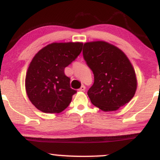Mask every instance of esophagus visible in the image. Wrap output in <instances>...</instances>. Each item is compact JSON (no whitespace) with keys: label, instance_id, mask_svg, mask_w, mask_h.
<instances>
[{"label":"esophagus","instance_id":"obj_1","mask_svg":"<svg viewBox=\"0 0 160 160\" xmlns=\"http://www.w3.org/2000/svg\"><path fill=\"white\" fill-rule=\"evenodd\" d=\"M85 89H86V88H85L84 85H82V86L80 87V89H79V90H80V91H84Z\"/></svg>","mask_w":160,"mask_h":160}]
</instances>
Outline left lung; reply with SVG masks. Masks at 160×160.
Listing matches in <instances>:
<instances>
[{"instance_id": "8db88e82", "label": "left lung", "mask_w": 160, "mask_h": 160, "mask_svg": "<svg viewBox=\"0 0 160 160\" xmlns=\"http://www.w3.org/2000/svg\"><path fill=\"white\" fill-rule=\"evenodd\" d=\"M83 56L93 71L94 82L88 94L94 106L116 111L128 103L137 88L135 72L126 55L104 41L84 43Z\"/></svg>"}]
</instances>
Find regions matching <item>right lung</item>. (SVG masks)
I'll return each instance as SVG.
<instances>
[{
  "label": "right lung",
  "mask_w": 160,
  "mask_h": 160,
  "mask_svg": "<svg viewBox=\"0 0 160 160\" xmlns=\"http://www.w3.org/2000/svg\"><path fill=\"white\" fill-rule=\"evenodd\" d=\"M81 42H54L36 53L31 62L25 88L30 101L45 113L65 110L77 93L70 88V79L64 70L80 54Z\"/></svg>",
  "instance_id": "1"
}]
</instances>
